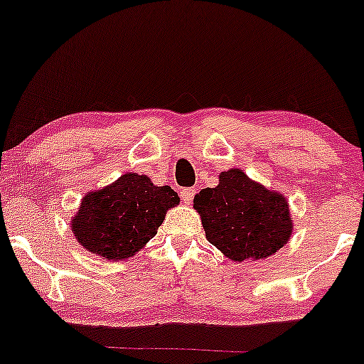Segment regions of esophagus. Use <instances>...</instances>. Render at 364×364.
<instances>
[{
  "mask_svg": "<svg viewBox=\"0 0 364 364\" xmlns=\"http://www.w3.org/2000/svg\"><path fill=\"white\" fill-rule=\"evenodd\" d=\"M179 196L183 198V202L190 205L191 200H193L195 196V190H191V188H181V190H179Z\"/></svg>",
  "mask_w": 364,
  "mask_h": 364,
  "instance_id": "obj_1",
  "label": "esophagus"
}]
</instances>
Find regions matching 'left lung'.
Wrapping results in <instances>:
<instances>
[{
	"instance_id": "8db88e82",
	"label": "left lung",
	"mask_w": 364,
	"mask_h": 364,
	"mask_svg": "<svg viewBox=\"0 0 364 364\" xmlns=\"http://www.w3.org/2000/svg\"><path fill=\"white\" fill-rule=\"evenodd\" d=\"M208 243L235 262L267 258L292 235L286 196L267 190L241 169L219 174V185L195 195Z\"/></svg>"
}]
</instances>
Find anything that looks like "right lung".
Here are the masks:
<instances>
[{
	"mask_svg": "<svg viewBox=\"0 0 364 364\" xmlns=\"http://www.w3.org/2000/svg\"><path fill=\"white\" fill-rule=\"evenodd\" d=\"M178 203L171 186H156L145 174L127 173L83 196L72 231L87 252L104 260H127L157 235L166 212Z\"/></svg>",
	"mask_w": 364,
	"mask_h": 364,
	"instance_id": "right-lung-1",
	"label": "right lung"
}]
</instances>
